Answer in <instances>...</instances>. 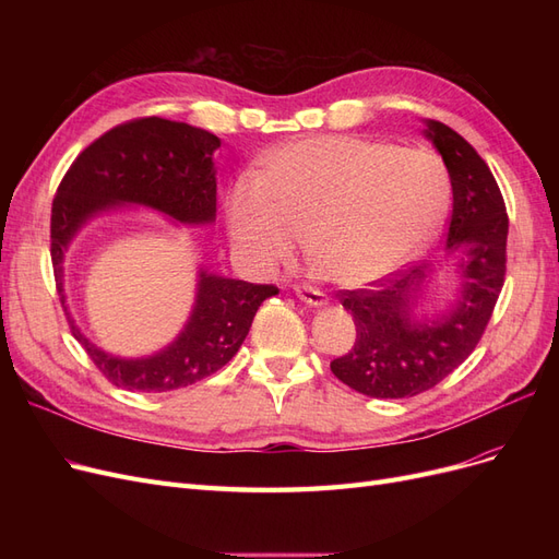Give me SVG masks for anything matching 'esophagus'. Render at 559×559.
<instances>
[{
	"mask_svg": "<svg viewBox=\"0 0 559 559\" xmlns=\"http://www.w3.org/2000/svg\"><path fill=\"white\" fill-rule=\"evenodd\" d=\"M296 296L312 308H324L329 302V296L324 292L314 289V286H296Z\"/></svg>",
	"mask_w": 559,
	"mask_h": 559,
	"instance_id": "1",
	"label": "esophagus"
}]
</instances>
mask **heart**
I'll return each instance as SVG.
<instances>
[{"mask_svg":"<svg viewBox=\"0 0 559 559\" xmlns=\"http://www.w3.org/2000/svg\"><path fill=\"white\" fill-rule=\"evenodd\" d=\"M445 163L359 134H312L261 158L226 195L233 245L261 267L286 261L308 235L329 280L361 286L425 251L450 210Z\"/></svg>","mask_w":559,"mask_h":559,"instance_id":"b5f03b06","label":"heart"}]
</instances>
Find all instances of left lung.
<instances>
[{"label":"left lung","mask_w":559,"mask_h":559,"mask_svg":"<svg viewBox=\"0 0 559 559\" xmlns=\"http://www.w3.org/2000/svg\"><path fill=\"white\" fill-rule=\"evenodd\" d=\"M427 140L443 156L452 183L448 253L456 257V298L436 319L413 308L433 273L417 263L368 289L341 292L354 317L357 343L331 361L333 376L370 399L417 396L436 386L476 349L503 286L509 214L497 179L462 134L427 121Z\"/></svg>","instance_id":"1"}]
</instances>
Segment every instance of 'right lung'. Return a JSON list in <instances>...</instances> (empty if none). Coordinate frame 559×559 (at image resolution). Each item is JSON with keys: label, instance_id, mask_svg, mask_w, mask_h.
Listing matches in <instances>:
<instances>
[{"label": "right lung", "instance_id": "add662e5", "mask_svg": "<svg viewBox=\"0 0 559 559\" xmlns=\"http://www.w3.org/2000/svg\"><path fill=\"white\" fill-rule=\"evenodd\" d=\"M216 134L189 123L148 116L116 126L83 148L62 177L50 210V259L64 306V251L93 216L123 205L163 212L179 224L216 218ZM280 294L273 284H249L200 267L189 321L165 349L123 359L93 345L72 324L76 341L103 376L130 392H173L226 366L251 329L261 302ZM67 310V308H64Z\"/></svg>", "mask_w": 559, "mask_h": 559}]
</instances>
